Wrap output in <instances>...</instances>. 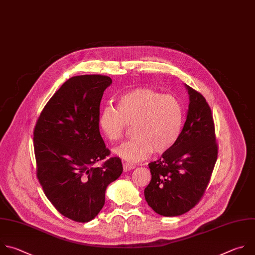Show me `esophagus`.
Wrapping results in <instances>:
<instances>
[{
  "label": "esophagus",
  "instance_id": "obj_1",
  "mask_svg": "<svg viewBox=\"0 0 255 255\" xmlns=\"http://www.w3.org/2000/svg\"><path fill=\"white\" fill-rule=\"evenodd\" d=\"M123 166H124V171L125 172H128V171L134 169V165H131L129 163H124Z\"/></svg>",
  "mask_w": 255,
  "mask_h": 255
}]
</instances>
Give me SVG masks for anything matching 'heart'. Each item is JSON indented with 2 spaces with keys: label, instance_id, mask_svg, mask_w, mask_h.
Returning <instances> with one entry per match:
<instances>
[{
  "label": "heart",
  "instance_id": "heart-1",
  "mask_svg": "<svg viewBox=\"0 0 255 255\" xmlns=\"http://www.w3.org/2000/svg\"><path fill=\"white\" fill-rule=\"evenodd\" d=\"M184 121L178 98L150 88L132 89L119 99L118 109L106 107L99 115V128L112 142L120 140L127 126H132V138L114 148L115 154L138 162L154 150L163 154L177 141Z\"/></svg>",
  "mask_w": 255,
  "mask_h": 255
}]
</instances>
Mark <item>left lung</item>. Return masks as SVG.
<instances>
[{
  "mask_svg": "<svg viewBox=\"0 0 255 255\" xmlns=\"http://www.w3.org/2000/svg\"><path fill=\"white\" fill-rule=\"evenodd\" d=\"M185 85L190 103L184 128L174 145L148 164L151 180L144 189L148 206L167 217L195 207L205 193L218 155L211 109L200 92Z\"/></svg>",
  "mask_w": 255,
  "mask_h": 255,
  "instance_id": "8db88e82",
  "label": "left lung"
}]
</instances>
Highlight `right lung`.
<instances>
[{
	"label": "right lung",
	"mask_w": 255,
	"mask_h": 255,
	"mask_svg": "<svg viewBox=\"0 0 255 255\" xmlns=\"http://www.w3.org/2000/svg\"><path fill=\"white\" fill-rule=\"evenodd\" d=\"M109 76L69 78L50 98L34 128L37 178L52 205L63 216L88 222L103 209L107 187L123 173L99 132V107Z\"/></svg>",
	"instance_id": "right-lung-1"
}]
</instances>
